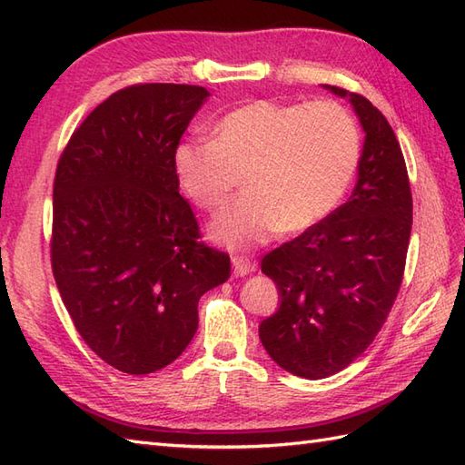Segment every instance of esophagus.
I'll return each instance as SVG.
<instances>
[{
    "label": "esophagus",
    "mask_w": 465,
    "mask_h": 465,
    "mask_svg": "<svg viewBox=\"0 0 465 465\" xmlns=\"http://www.w3.org/2000/svg\"><path fill=\"white\" fill-rule=\"evenodd\" d=\"M232 263H233V273L235 275H248L250 272L255 270V263L248 258V255H233L232 258Z\"/></svg>",
    "instance_id": "esophagus-1"
}]
</instances>
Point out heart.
I'll return each mask as SVG.
<instances>
[{
  "instance_id": "obj_1",
  "label": "heart",
  "mask_w": 465,
  "mask_h": 465,
  "mask_svg": "<svg viewBox=\"0 0 465 465\" xmlns=\"http://www.w3.org/2000/svg\"><path fill=\"white\" fill-rule=\"evenodd\" d=\"M360 152V125L338 102L255 100L225 114L213 140L177 145L173 170L182 192L207 213L223 210L243 175L248 190L212 233L227 245H250L330 217L350 190Z\"/></svg>"
}]
</instances>
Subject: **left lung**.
<instances>
[{
	"label": "left lung",
	"instance_id": "obj_1",
	"mask_svg": "<svg viewBox=\"0 0 465 465\" xmlns=\"http://www.w3.org/2000/svg\"><path fill=\"white\" fill-rule=\"evenodd\" d=\"M350 97L365 132L350 200L330 217L263 255L280 308L260 323L270 358L300 378L341 371L370 348L388 320L406 270L411 190L391 125L363 95Z\"/></svg>",
	"mask_w": 465,
	"mask_h": 465
}]
</instances>
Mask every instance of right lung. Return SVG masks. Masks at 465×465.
<instances>
[{
    "mask_svg": "<svg viewBox=\"0 0 465 465\" xmlns=\"http://www.w3.org/2000/svg\"><path fill=\"white\" fill-rule=\"evenodd\" d=\"M207 90L135 84L85 117L54 180L52 270L77 333L130 375L170 365L197 330V302L230 278L200 242L173 153Z\"/></svg>",
    "mask_w": 465,
    "mask_h": 465,
    "instance_id": "obj_1",
    "label": "right lung"
}]
</instances>
